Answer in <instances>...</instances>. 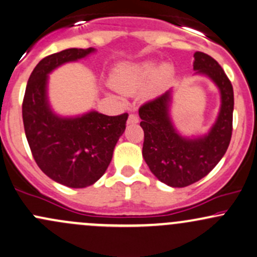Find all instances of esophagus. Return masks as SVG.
Masks as SVG:
<instances>
[{
    "label": "esophagus",
    "mask_w": 257,
    "mask_h": 257,
    "mask_svg": "<svg viewBox=\"0 0 257 257\" xmlns=\"http://www.w3.org/2000/svg\"><path fill=\"white\" fill-rule=\"evenodd\" d=\"M138 122H139V117L137 116V114H134V113L129 114V117H128V124H137Z\"/></svg>",
    "instance_id": "obj_1"
}]
</instances>
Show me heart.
I'll use <instances>...</instances> for the list:
<instances>
[{"label":"heart","instance_id":"heart-1","mask_svg":"<svg viewBox=\"0 0 257 257\" xmlns=\"http://www.w3.org/2000/svg\"><path fill=\"white\" fill-rule=\"evenodd\" d=\"M173 75L174 70L169 64L158 66L156 60L124 63L116 69L112 83L122 93H135L149 84L147 95L157 96L166 89Z\"/></svg>","mask_w":257,"mask_h":257}]
</instances>
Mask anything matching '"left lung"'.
Here are the masks:
<instances>
[{"instance_id": "obj_1", "label": "left lung", "mask_w": 257, "mask_h": 257, "mask_svg": "<svg viewBox=\"0 0 257 257\" xmlns=\"http://www.w3.org/2000/svg\"><path fill=\"white\" fill-rule=\"evenodd\" d=\"M193 70L206 76L220 91V111L204 135L182 137L176 131L170 106L173 90L139 108L144 129L143 157L153 175L170 187H186L208 175L223 157L232 137L233 88L222 67L210 55L194 53Z\"/></svg>"}]
</instances>
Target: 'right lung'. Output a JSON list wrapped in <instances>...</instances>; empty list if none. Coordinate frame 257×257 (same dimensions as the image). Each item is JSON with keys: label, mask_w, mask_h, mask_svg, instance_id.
<instances>
[{"label": "right lung", "mask_w": 257, "mask_h": 257, "mask_svg": "<svg viewBox=\"0 0 257 257\" xmlns=\"http://www.w3.org/2000/svg\"><path fill=\"white\" fill-rule=\"evenodd\" d=\"M94 52L69 48L42 59L30 75L23 101L25 135L37 166L48 178L71 188L87 187L104 175L128 119V113L106 116L91 110L63 117L52 110L49 73Z\"/></svg>", "instance_id": "right-lung-1"}]
</instances>
